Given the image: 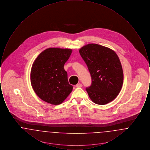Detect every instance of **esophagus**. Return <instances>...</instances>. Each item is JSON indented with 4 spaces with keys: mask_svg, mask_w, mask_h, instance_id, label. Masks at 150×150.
Masks as SVG:
<instances>
[{
    "mask_svg": "<svg viewBox=\"0 0 150 150\" xmlns=\"http://www.w3.org/2000/svg\"><path fill=\"white\" fill-rule=\"evenodd\" d=\"M81 86H82V84H80V83H79V84H77L76 85V88H80V87H81Z\"/></svg>",
    "mask_w": 150,
    "mask_h": 150,
    "instance_id": "34e87169",
    "label": "esophagus"
}]
</instances>
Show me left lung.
Wrapping results in <instances>:
<instances>
[{"label":"left lung","mask_w":150,"mask_h":150,"mask_svg":"<svg viewBox=\"0 0 150 150\" xmlns=\"http://www.w3.org/2000/svg\"><path fill=\"white\" fill-rule=\"evenodd\" d=\"M79 53L92 78L91 86L86 88L91 100L101 105L112 101L120 93L124 80L121 62L115 52L97 44H88Z\"/></svg>","instance_id":"left-lung-1"}]
</instances>
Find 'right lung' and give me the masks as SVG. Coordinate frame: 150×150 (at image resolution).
<instances>
[{"label": "right lung", "instance_id": "1", "mask_svg": "<svg viewBox=\"0 0 150 150\" xmlns=\"http://www.w3.org/2000/svg\"><path fill=\"white\" fill-rule=\"evenodd\" d=\"M71 49L50 48L43 51L32 65L30 80L36 95L52 105L62 103L72 91L64 64Z\"/></svg>", "mask_w": 150, "mask_h": 150}]
</instances>
